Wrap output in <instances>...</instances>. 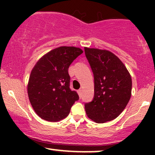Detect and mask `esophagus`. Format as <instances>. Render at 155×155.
<instances>
[{
	"mask_svg": "<svg viewBox=\"0 0 155 155\" xmlns=\"http://www.w3.org/2000/svg\"><path fill=\"white\" fill-rule=\"evenodd\" d=\"M81 91H82V90H81V89H80V90H78V94H79V97H81Z\"/></svg>",
	"mask_w": 155,
	"mask_h": 155,
	"instance_id": "1",
	"label": "esophagus"
}]
</instances>
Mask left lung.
I'll return each instance as SVG.
<instances>
[{"label":"left lung","mask_w":155,"mask_h":155,"mask_svg":"<svg viewBox=\"0 0 155 155\" xmlns=\"http://www.w3.org/2000/svg\"><path fill=\"white\" fill-rule=\"evenodd\" d=\"M85 55L94 75V98L86 104L90 120L104 123L116 119L128 104L132 79L120 58L106 49L84 47Z\"/></svg>","instance_id":"8db88e82"}]
</instances>
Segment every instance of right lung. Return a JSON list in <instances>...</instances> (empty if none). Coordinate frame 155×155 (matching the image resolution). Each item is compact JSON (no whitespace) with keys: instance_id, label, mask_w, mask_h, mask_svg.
Returning <instances> with one entry per match:
<instances>
[{"instance_id":"1","label":"right lung","mask_w":155,"mask_h":155,"mask_svg":"<svg viewBox=\"0 0 155 155\" xmlns=\"http://www.w3.org/2000/svg\"><path fill=\"white\" fill-rule=\"evenodd\" d=\"M83 51L79 47H60L49 51L32 69L28 94L37 115L49 122L66 117L79 95L70 87L68 68Z\"/></svg>"}]
</instances>
